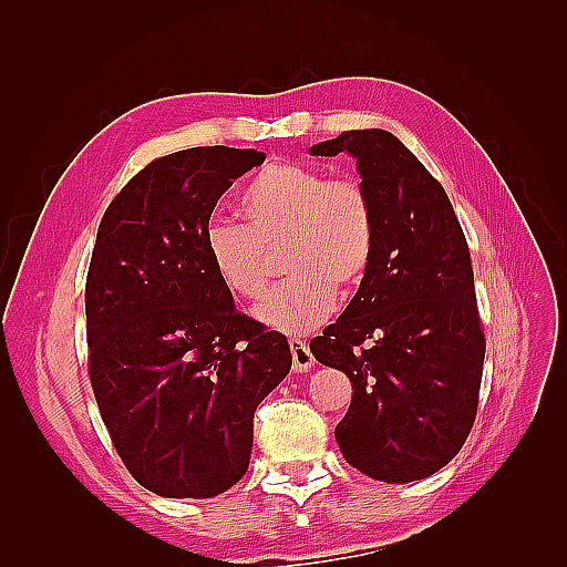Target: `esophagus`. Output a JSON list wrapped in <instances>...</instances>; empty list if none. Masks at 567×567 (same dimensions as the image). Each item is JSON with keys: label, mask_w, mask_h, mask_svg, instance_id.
<instances>
[{"label": "esophagus", "mask_w": 567, "mask_h": 567, "mask_svg": "<svg viewBox=\"0 0 567 567\" xmlns=\"http://www.w3.org/2000/svg\"><path fill=\"white\" fill-rule=\"evenodd\" d=\"M290 354H293V371L296 373H305L315 367V354L298 338L290 340Z\"/></svg>", "instance_id": "esophagus-1"}]
</instances>
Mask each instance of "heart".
<instances>
[{
  "instance_id": "1",
  "label": "heart",
  "mask_w": 567,
  "mask_h": 567,
  "mask_svg": "<svg viewBox=\"0 0 567 567\" xmlns=\"http://www.w3.org/2000/svg\"><path fill=\"white\" fill-rule=\"evenodd\" d=\"M244 225L213 221L203 246L215 277L236 298L255 300L269 281V252L293 277L255 307L269 329L305 333L331 315L338 296L364 281L373 260L375 225L364 186L331 179L305 163H271L238 198Z\"/></svg>"
}]
</instances>
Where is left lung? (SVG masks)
<instances>
[{"instance_id":"8db88e82","label":"left lung","mask_w":567,"mask_h":567,"mask_svg":"<svg viewBox=\"0 0 567 567\" xmlns=\"http://www.w3.org/2000/svg\"><path fill=\"white\" fill-rule=\"evenodd\" d=\"M342 151L357 161L373 208V260L310 350L352 383L336 425L350 466L383 483H414L447 466L475 421L485 333L471 252L442 184L398 136L350 130L310 148Z\"/></svg>"}]
</instances>
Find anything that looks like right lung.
<instances>
[{
  "instance_id": "right-lung-1",
  "label": "right lung",
  "mask_w": 567,
  "mask_h": 567,
  "mask_svg": "<svg viewBox=\"0 0 567 567\" xmlns=\"http://www.w3.org/2000/svg\"><path fill=\"white\" fill-rule=\"evenodd\" d=\"M198 146L148 163L101 219L84 290L94 398L142 487L210 499L248 471L252 414L290 371L279 331L236 310L205 257L219 196L262 165Z\"/></svg>"
}]
</instances>
